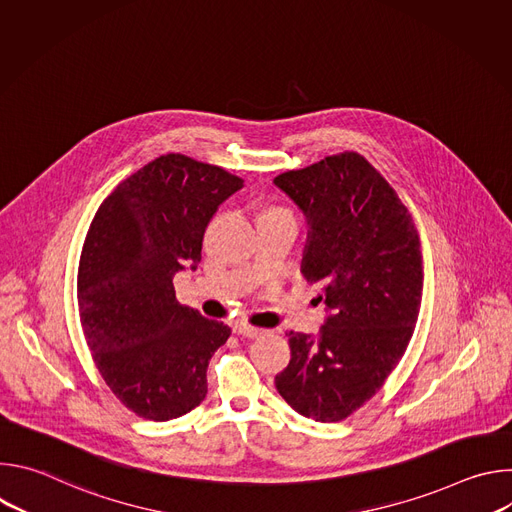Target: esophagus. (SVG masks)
I'll return each mask as SVG.
<instances>
[{"instance_id":"obj_1","label":"esophagus","mask_w":512,"mask_h":512,"mask_svg":"<svg viewBox=\"0 0 512 512\" xmlns=\"http://www.w3.org/2000/svg\"><path fill=\"white\" fill-rule=\"evenodd\" d=\"M233 332L239 334V336H245V338H257V336L263 334L261 328H255V326H249V324H241V322L233 326Z\"/></svg>"}]
</instances>
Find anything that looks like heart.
<instances>
[{"label":"heart","mask_w":512,"mask_h":512,"mask_svg":"<svg viewBox=\"0 0 512 512\" xmlns=\"http://www.w3.org/2000/svg\"><path fill=\"white\" fill-rule=\"evenodd\" d=\"M271 212H277V210H271Z\"/></svg>","instance_id":"obj_1"}]
</instances>
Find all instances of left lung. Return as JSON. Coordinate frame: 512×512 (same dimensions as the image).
I'll list each match as a JSON object with an SVG mask.
<instances>
[{
    "instance_id": "1",
    "label": "left lung",
    "mask_w": 512,
    "mask_h": 512,
    "mask_svg": "<svg viewBox=\"0 0 512 512\" xmlns=\"http://www.w3.org/2000/svg\"><path fill=\"white\" fill-rule=\"evenodd\" d=\"M273 184L304 212L302 275L320 283L318 334L289 332L275 377L300 415L340 421L369 401L401 360L421 304L419 235L407 206L360 154L328 156Z\"/></svg>"
}]
</instances>
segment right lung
I'll return each instance as SVG.
<instances>
[{
    "instance_id": "add662e5",
    "label": "right lung",
    "mask_w": 512,
    "mask_h": 512,
    "mask_svg": "<svg viewBox=\"0 0 512 512\" xmlns=\"http://www.w3.org/2000/svg\"><path fill=\"white\" fill-rule=\"evenodd\" d=\"M243 180L182 154L160 156L99 206L79 265V312L97 369L145 419H176L206 397L212 354L231 336L176 300L210 218Z\"/></svg>"
}]
</instances>
